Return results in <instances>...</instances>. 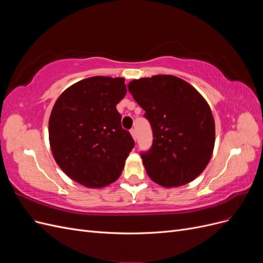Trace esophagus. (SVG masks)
<instances>
[{"label":"esophagus","instance_id":"esophagus-1","mask_svg":"<svg viewBox=\"0 0 263 263\" xmlns=\"http://www.w3.org/2000/svg\"><path fill=\"white\" fill-rule=\"evenodd\" d=\"M130 134H132V136H133V138L136 140L137 139V132H136V129H130Z\"/></svg>","mask_w":263,"mask_h":263}]
</instances>
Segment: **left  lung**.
I'll return each mask as SVG.
<instances>
[{
	"instance_id": "1",
	"label": "left lung",
	"mask_w": 263,
	"mask_h": 263,
	"mask_svg": "<svg viewBox=\"0 0 263 263\" xmlns=\"http://www.w3.org/2000/svg\"><path fill=\"white\" fill-rule=\"evenodd\" d=\"M128 91L153 128V146L140 155L149 178L174 187L200 176L215 145L214 117L205 99L186 81L166 74L133 80Z\"/></svg>"
}]
</instances>
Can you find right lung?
I'll list each match as a JSON object with an SVG mask.
<instances>
[{"label": "right lung", "mask_w": 263, "mask_h": 263, "mask_svg": "<svg viewBox=\"0 0 263 263\" xmlns=\"http://www.w3.org/2000/svg\"><path fill=\"white\" fill-rule=\"evenodd\" d=\"M126 92L124 78L92 77L63 91L52 107L49 142L54 160L86 187L116 181L135 146L116 109Z\"/></svg>", "instance_id": "1"}]
</instances>
